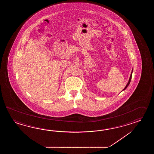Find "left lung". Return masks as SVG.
Returning <instances> with one entry per match:
<instances>
[{
	"label": "left lung",
	"mask_w": 154,
	"mask_h": 154,
	"mask_svg": "<svg viewBox=\"0 0 154 154\" xmlns=\"http://www.w3.org/2000/svg\"><path fill=\"white\" fill-rule=\"evenodd\" d=\"M132 72H133V70H132V71H131V76H130V78H129V81H128V84H127V85H126V86L125 87V88H124V89H123V90L122 91H123V90H125V89L127 88L128 87V85H129V84H130V82H131V76H132Z\"/></svg>",
	"instance_id": "1"
}]
</instances>
